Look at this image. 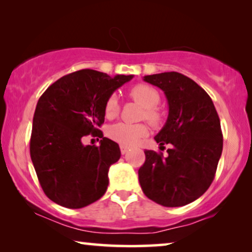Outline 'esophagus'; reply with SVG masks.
<instances>
[{
    "mask_svg": "<svg viewBox=\"0 0 252 252\" xmlns=\"http://www.w3.org/2000/svg\"><path fill=\"white\" fill-rule=\"evenodd\" d=\"M128 150H129V148L127 147V146H124V144H122V146H120V151H122L123 155L127 154V151H128Z\"/></svg>",
    "mask_w": 252,
    "mask_h": 252,
    "instance_id": "esophagus-1",
    "label": "esophagus"
}]
</instances>
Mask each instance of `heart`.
<instances>
[{
	"label": "heart",
	"instance_id": "heart-1",
	"mask_svg": "<svg viewBox=\"0 0 252 252\" xmlns=\"http://www.w3.org/2000/svg\"><path fill=\"white\" fill-rule=\"evenodd\" d=\"M129 97L140 104L143 110V118L156 126L161 122V113L157 109L160 102V95L156 89L148 85H136L129 89ZM119 113V102L117 95H110L104 104V115L106 118H115ZM147 127L144 125H130V124L118 123L110 126L108 135L117 142L132 146L139 142L147 135Z\"/></svg>",
	"mask_w": 252,
	"mask_h": 252
}]
</instances>
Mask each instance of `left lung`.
Wrapping results in <instances>:
<instances>
[{"instance_id": "left-lung-1", "label": "left lung", "mask_w": 252, "mask_h": 252, "mask_svg": "<svg viewBox=\"0 0 252 252\" xmlns=\"http://www.w3.org/2000/svg\"><path fill=\"white\" fill-rule=\"evenodd\" d=\"M144 81L164 92L168 117L155 136L172 144L167 156L146 150L139 170L144 195L158 204L184 206L204 194L212 184L222 153V132L213 102L204 89L178 72L146 75Z\"/></svg>"}]
</instances>
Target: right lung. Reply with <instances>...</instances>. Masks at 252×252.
<instances>
[{"label": "right lung", "mask_w": 252, "mask_h": 252, "mask_svg": "<svg viewBox=\"0 0 252 252\" xmlns=\"http://www.w3.org/2000/svg\"><path fill=\"white\" fill-rule=\"evenodd\" d=\"M132 78L80 70L58 79L41 95L30 153L41 187L53 202L81 209L105 194L109 168L118 161L120 149L99 130L104 104ZM87 135L102 137L100 146H84L81 140Z\"/></svg>", "instance_id": "1"}]
</instances>
